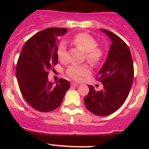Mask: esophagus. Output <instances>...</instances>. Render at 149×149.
Here are the masks:
<instances>
[{
    "instance_id": "esophagus-1",
    "label": "esophagus",
    "mask_w": 149,
    "mask_h": 149,
    "mask_svg": "<svg viewBox=\"0 0 149 149\" xmlns=\"http://www.w3.org/2000/svg\"><path fill=\"white\" fill-rule=\"evenodd\" d=\"M70 85L72 86H78L79 85V84H76V83H73V82H72L71 84H70Z\"/></svg>"
}]
</instances>
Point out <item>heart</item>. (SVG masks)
<instances>
[{
  "label": "heart",
  "instance_id": "heart-1",
  "mask_svg": "<svg viewBox=\"0 0 149 149\" xmlns=\"http://www.w3.org/2000/svg\"><path fill=\"white\" fill-rule=\"evenodd\" d=\"M72 44L85 52L86 59L92 65H97L102 61L104 55L103 49L97 46V41L93 37L86 33H79L71 39ZM58 59L61 61L67 60V52L65 43L60 44L57 51ZM66 73L70 79L80 81L84 76L90 73V68L86 64L71 65L66 70Z\"/></svg>",
  "mask_w": 149,
  "mask_h": 149
}]
</instances>
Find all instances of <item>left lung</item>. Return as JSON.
<instances>
[{
  "instance_id": "1",
  "label": "left lung",
  "mask_w": 149,
  "mask_h": 149,
  "mask_svg": "<svg viewBox=\"0 0 149 149\" xmlns=\"http://www.w3.org/2000/svg\"><path fill=\"white\" fill-rule=\"evenodd\" d=\"M100 30L112 42L106 61L97 76L104 88L96 91L92 86H88L89 92L84 98V104L91 113L107 116L116 112L125 102L133 84L134 68L126 43L113 32Z\"/></svg>"
}]
</instances>
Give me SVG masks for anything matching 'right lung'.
Listing matches in <instances>:
<instances>
[{
	"instance_id": "right-lung-1",
	"label": "right lung",
	"mask_w": 149,
	"mask_h": 149,
	"mask_svg": "<svg viewBox=\"0 0 149 149\" xmlns=\"http://www.w3.org/2000/svg\"><path fill=\"white\" fill-rule=\"evenodd\" d=\"M65 28H48L37 33L26 41L16 65V78L22 96L26 102L40 112H50L59 107L68 81H48L49 71L58 63V42Z\"/></svg>"
}]
</instances>
